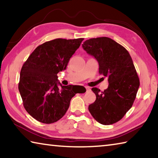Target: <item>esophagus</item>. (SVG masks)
Segmentation results:
<instances>
[{
    "label": "esophagus",
    "instance_id": "esophagus-1",
    "mask_svg": "<svg viewBox=\"0 0 158 158\" xmlns=\"http://www.w3.org/2000/svg\"><path fill=\"white\" fill-rule=\"evenodd\" d=\"M85 89H86L87 91H90V89L89 87H85Z\"/></svg>",
    "mask_w": 158,
    "mask_h": 158
}]
</instances>
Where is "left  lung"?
<instances>
[{
    "mask_svg": "<svg viewBox=\"0 0 158 158\" xmlns=\"http://www.w3.org/2000/svg\"><path fill=\"white\" fill-rule=\"evenodd\" d=\"M82 47L97 60L99 73L107 77L109 82L103 92L93 88L96 100L89 110L100 123H115L132 107L139 87L132 58L125 47L106 37L87 40Z\"/></svg>",
    "mask_w": 158,
    "mask_h": 158,
    "instance_id": "obj_1",
    "label": "left lung"
}]
</instances>
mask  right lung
<instances>
[{
	"label": "right lung",
	"instance_id": "1",
	"mask_svg": "<svg viewBox=\"0 0 158 158\" xmlns=\"http://www.w3.org/2000/svg\"><path fill=\"white\" fill-rule=\"evenodd\" d=\"M83 40L58 38L44 42L33 51L21 68L19 90L23 106L39 122L50 124L60 120L72 98L79 93L73 85L58 83L57 74L66 69Z\"/></svg>",
	"mask_w": 158,
	"mask_h": 158
}]
</instances>
